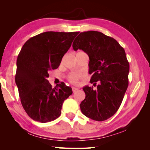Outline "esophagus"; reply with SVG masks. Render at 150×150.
Masks as SVG:
<instances>
[{"label": "esophagus", "instance_id": "obj_1", "mask_svg": "<svg viewBox=\"0 0 150 150\" xmlns=\"http://www.w3.org/2000/svg\"><path fill=\"white\" fill-rule=\"evenodd\" d=\"M72 91H73V93H76L77 91L79 89L78 88H77L76 87H72Z\"/></svg>", "mask_w": 150, "mask_h": 150}]
</instances>
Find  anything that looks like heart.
Masks as SVG:
<instances>
[{
  "label": "heart",
  "instance_id": "obj_1",
  "mask_svg": "<svg viewBox=\"0 0 150 150\" xmlns=\"http://www.w3.org/2000/svg\"><path fill=\"white\" fill-rule=\"evenodd\" d=\"M83 76L82 73L81 72H74V73L71 74L69 77H68V79L72 83H77L78 82L79 79Z\"/></svg>",
  "mask_w": 150,
  "mask_h": 150
}]
</instances>
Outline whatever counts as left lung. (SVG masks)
I'll return each instance as SVG.
<instances>
[{
    "label": "left lung",
    "instance_id": "obj_1",
    "mask_svg": "<svg viewBox=\"0 0 150 150\" xmlns=\"http://www.w3.org/2000/svg\"><path fill=\"white\" fill-rule=\"evenodd\" d=\"M72 47L88 54L90 82L96 84L99 81L95 90L88 86L83 88L86 97L81 110L93 120H106L118 110L128 86L129 64L125 49L115 39L94 30L81 33Z\"/></svg>",
    "mask_w": 150,
    "mask_h": 150
}]
</instances>
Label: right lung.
I'll use <instances>...</instances> for the list:
<instances>
[{"instance_id": "add662e5", "label": "right lung", "mask_w": 150, "mask_h": 150, "mask_svg": "<svg viewBox=\"0 0 150 150\" xmlns=\"http://www.w3.org/2000/svg\"><path fill=\"white\" fill-rule=\"evenodd\" d=\"M79 32H45L30 38L17 59L15 81L21 102L34 121L47 122L57 119L63 102L72 94L64 83L54 88L49 72L59 66Z\"/></svg>"}]
</instances>
